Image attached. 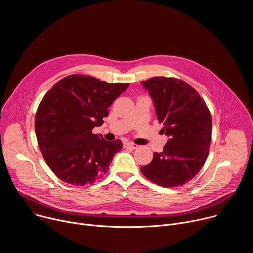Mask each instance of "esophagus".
Listing matches in <instances>:
<instances>
[{
    "mask_svg": "<svg viewBox=\"0 0 253 253\" xmlns=\"http://www.w3.org/2000/svg\"><path fill=\"white\" fill-rule=\"evenodd\" d=\"M125 147L131 148V149H137V148H138V145H136V144H134V143L128 142V143H125Z\"/></svg>",
    "mask_w": 253,
    "mask_h": 253,
    "instance_id": "1",
    "label": "esophagus"
}]
</instances>
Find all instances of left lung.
<instances>
[{
    "instance_id": "8db88e82",
    "label": "left lung",
    "mask_w": 253,
    "mask_h": 253,
    "mask_svg": "<svg viewBox=\"0 0 253 253\" xmlns=\"http://www.w3.org/2000/svg\"><path fill=\"white\" fill-rule=\"evenodd\" d=\"M148 91L161 129L168 137L162 152L141 167L150 181L163 187L185 184L203 167L211 142L212 121L201 96L187 83L154 77L141 82Z\"/></svg>"
}]
</instances>
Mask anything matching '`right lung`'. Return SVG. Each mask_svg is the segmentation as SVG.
Wrapping results in <instances>:
<instances>
[{"label": "right lung", "instance_id": "1", "mask_svg": "<svg viewBox=\"0 0 253 253\" xmlns=\"http://www.w3.org/2000/svg\"><path fill=\"white\" fill-rule=\"evenodd\" d=\"M128 86L71 75L46 93L36 113L35 132L47 165L62 181L92 184L109 169L123 144L106 141L92 130L104 123L108 108Z\"/></svg>", "mask_w": 253, "mask_h": 253}]
</instances>
